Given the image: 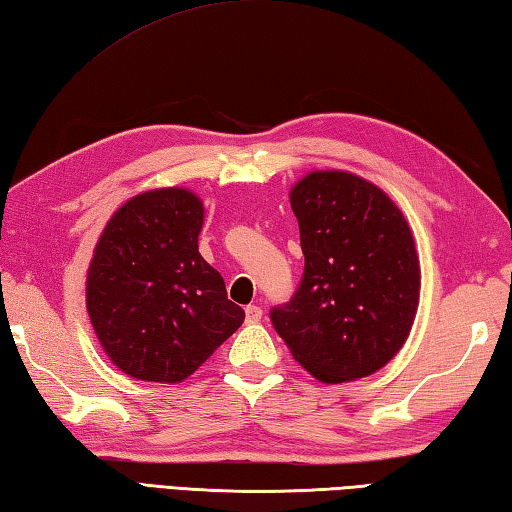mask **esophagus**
Listing matches in <instances>:
<instances>
[{"label":"esophagus","mask_w":512,"mask_h":512,"mask_svg":"<svg viewBox=\"0 0 512 512\" xmlns=\"http://www.w3.org/2000/svg\"><path fill=\"white\" fill-rule=\"evenodd\" d=\"M259 320H262V309H259L257 304H248V306H246V322L255 324V322H259Z\"/></svg>","instance_id":"34e87169"}]
</instances>
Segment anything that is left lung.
<instances>
[{"instance_id":"8db88e82","label":"left lung","mask_w":512,"mask_h":512,"mask_svg":"<svg viewBox=\"0 0 512 512\" xmlns=\"http://www.w3.org/2000/svg\"><path fill=\"white\" fill-rule=\"evenodd\" d=\"M304 273L271 322L293 358L324 383L362 378L410 336L421 268L410 226L374 183L311 172L291 190Z\"/></svg>"}]
</instances>
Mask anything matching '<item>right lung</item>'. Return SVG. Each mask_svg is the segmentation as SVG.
Segmentation results:
<instances>
[{
	"label": "right lung",
	"mask_w": 512,
	"mask_h": 512,
	"mask_svg": "<svg viewBox=\"0 0 512 512\" xmlns=\"http://www.w3.org/2000/svg\"><path fill=\"white\" fill-rule=\"evenodd\" d=\"M203 203L165 188L138 194L109 219L87 277V311L102 349L138 380L181 383L246 313L199 253Z\"/></svg>",
	"instance_id": "right-lung-1"
}]
</instances>
